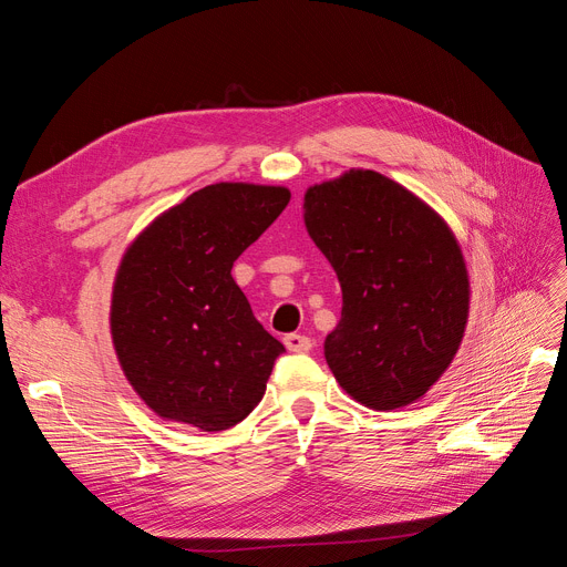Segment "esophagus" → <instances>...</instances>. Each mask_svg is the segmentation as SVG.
Returning <instances> with one entry per match:
<instances>
[{"mask_svg":"<svg viewBox=\"0 0 567 567\" xmlns=\"http://www.w3.org/2000/svg\"><path fill=\"white\" fill-rule=\"evenodd\" d=\"M284 346L290 352H310L312 350V340L307 338V336H300V333H288L284 338Z\"/></svg>","mask_w":567,"mask_h":567,"instance_id":"esophagus-1","label":"esophagus"}]
</instances>
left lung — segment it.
<instances>
[{
  "instance_id": "1",
  "label": "left lung",
  "mask_w": 567,
  "mask_h": 567,
  "mask_svg": "<svg viewBox=\"0 0 567 567\" xmlns=\"http://www.w3.org/2000/svg\"><path fill=\"white\" fill-rule=\"evenodd\" d=\"M302 219L342 290L323 342L338 385L373 411L414 404L450 369L468 323L471 281L452 227L364 167L307 188Z\"/></svg>"
}]
</instances>
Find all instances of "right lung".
Segmentation results:
<instances>
[{
  "instance_id": "obj_1",
  "label": "right lung",
  "mask_w": 567,
  "mask_h": 567,
  "mask_svg": "<svg viewBox=\"0 0 567 567\" xmlns=\"http://www.w3.org/2000/svg\"><path fill=\"white\" fill-rule=\"evenodd\" d=\"M288 200L286 186L210 184L161 213L123 252L113 350L163 421L219 433L260 404L286 348L255 319L231 267Z\"/></svg>"
}]
</instances>
